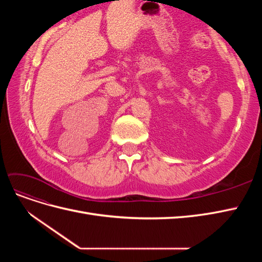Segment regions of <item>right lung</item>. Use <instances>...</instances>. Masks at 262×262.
<instances>
[{
    "instance_id": "obj_1",
    "label": "right lung",
    "mask_w": 262,
    "mask_h": 262,
    "mask_svg": "<svg viewBox=\"0 0 262 262\" xmlns=\"http://www.w3.org/2000/svg\"><path fill=\"white\" fill-rule=\"evenodd\" d=\"M118 1H119V0H118Z\"/></svg>"
}]
</instances>
